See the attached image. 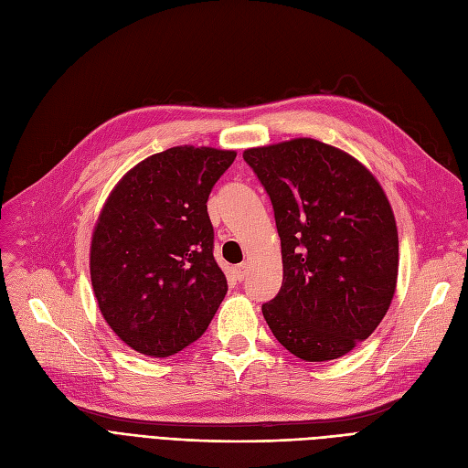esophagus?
Segmentation results:
<instances>
[{
	"label": "esophagus",
	"instance_id": "1",
	"mask_svg": "<svg viewBox=\"0 0 468 468\" xmlns=\"http://www.w3.org/2000/svg\"><path fill=\"white\" fill-rule=\"evenodd\" d=\"M248 272H250L248 263H241V265H238V267L234 269V275H236L238 281H244V279L248 277Z\"/></svg>",
	"mask_w": 468,
	"mask_h": 468
}]
</instances>
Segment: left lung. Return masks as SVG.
I'll return each instance as SVG.
<instances>
[{
  "label": "left lung",
  "mask_w": 468,
  "mask_h": 468,
  "mask_svg": "<svg viewBox=\"0 0 468 468\" xmlns=\"http://www.w3.org/2000/svg\"><path fill=\"white\" fill-rule=\"evenodd\" d=\"M267 191L282 286L261 305L277 341L305 362L345 356L376 331L397 286L391 205L358 160L315 139L244 151Z\"/></svg>",
  "instance_id": "8db88e82"
}]
</instances>
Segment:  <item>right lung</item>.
I'll return each mask as SVG.
<instances>
[{"label":"right lung","mask_w":468,"mask_h":468,"mask_svg":"<svg viewBox=\"0 0 468 468\" xmlns=\"http://www.w3.org/2000/svg\"><path fill=\"white\" fill-rule=\"evenodd\" d=\"M234 151L172 147L127 172L102 208L90 246L99 308L122 341L154 358L207 331L227 296L207 201Z\"/></svg>","instance_id":"obj_1"}]
</instances>
